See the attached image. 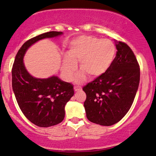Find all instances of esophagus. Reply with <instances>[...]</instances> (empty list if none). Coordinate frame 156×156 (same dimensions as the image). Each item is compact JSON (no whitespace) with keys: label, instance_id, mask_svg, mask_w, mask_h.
Returning a JSON list of instances; mask_svg holds the SVG:
<instances>
[{"label":"esophagus","instance_id":"esophagus-1","mask_svg":"<svg viewBox=\"0 0 156 156\" xmlns=\"http://www.w3.org/2000/svg\"><path fill=\"white\" fill-rule=\"evenodd\" d=\"M74 89H75V91H78V90H80L81 89V88L80 87V86H74Z\"/></svg>","mask_w":156,"mask_h":156}]
</instances>
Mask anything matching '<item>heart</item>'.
Returning <instances> with one entry per match:
<instances>
[{"label": "heart", "mask_w": 156, "mask_h": 156, "mask_svg": "<svg viewBox=\"0 0 156 156\" xmlns=\"http://www.w3.org/2000/svg\"><path fill=\"white\" fill-rule=\"evenodd\" d=\"M116 48L109 40H101L93 36H81L69 44L66 58L61 66V73L67 81H71L76 71V63L80 62L82 71L76 80L82 81L85 74L96 76L104 73L114 61Z\"/></svg>", "instance_id": "1"}]
</instances>
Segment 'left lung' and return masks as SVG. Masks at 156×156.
Listing matches in <instances>:
<instances>
[{
  "instance_id": "8db88e82",
  "label": "left lung",
  "mask_w": 156,
  "mask_h": 156,
  "mask_svg": "<svg viewBox=\"0 0 156 156\" xmlns=\"http://www.w3.org/2000/svg\"><path fill=\"white\" fill-rule=\"evenodd\" d=\"M109 68L83 87L86 117L92 123L109 126L125 116L133 105L140 80V68L133 50L119 41Z\"/></svg>"
}]
</instances>
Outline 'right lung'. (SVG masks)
Returning a JSON list of instances; mask_svg holds the SVG:
<instances>
[{"label":"right lung","instance_id":"right-lung-1","mask_svg":"<svg viewBox=\"0 0 156 156\" xmlns=\"http://www.w3.org/2000/svg\"><path fill=\"white\" fill-rule=\"evenodd\" d=\"M61 34L50 31L27 40L16 54L12 68V85L19 107L31 123L43 128L63 121L65 106L74 95L73 86L55 76L48 79L33 77L26 70L23 57L28 47L38 40Z\"/></svg>","mask_w":156,"mask_h":156}]
</instances>
